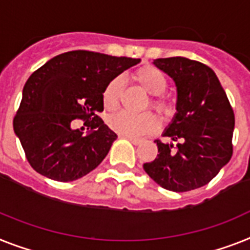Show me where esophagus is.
<instances>
[{
  "instance_id": "34e87169",
  "label": "esophagus",
  "mask_w": 250,
  "mask_h": 250,
  "mask_svg": "<svg viewBox=\"0 0 250 250\" xmlns=\"http://www.w3.org/2000/svg\"><path fill=\"white\" fill-rule=\"evenodd\" d=\"M123 138H125V139L130 140L131 143L134 144V146H139L140 143H142V139H139V138H134V137H127V135H121Z\"/></svg>"
}]
</instances>
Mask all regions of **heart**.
<instances>
[{
	"instance_id": "heart-1",
	"label": "heart",
	"mask_w": 250,
	"mask_h": 250,
	"mask_svg": "<svg viewBox=\"0 0 250 250\" xmlns=\"http://www.w3.org/2000/svg\"><path fill=\"white\" fill-rule=\"evenodd\" d=\"M133 79L140 85V88L147 92L149 96L154 97L150 101V104L154 110L162 115H171L174 107L168 101L160 98L158 96L164 94L167 89V79L165 75L153 66H143L133 74ZM123 79L120 76L113 78L104 86L102 93L103 106L107 110H115L120 102L123 92ZM108 126L127 137H140L144 134H149L158 127V121L154 115L147 112L143 115H131L127 112H117L108 119Z\"/></svg>"
}]
</instances>
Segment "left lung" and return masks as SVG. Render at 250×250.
I'll use <instances>...</instances> for the list:
<instances>
[{
	"instance_id": "1",
	"label": "left lung",
	"mask_w": 250,
	"mask_h": 250,
	"mask_svg": "<svg viewBox=\"0 0 250 250\" xmlns=\"http://www.w3.org/2000/svg\"><path fill=\"white\" fill-rule=\"evenodd\" d=\"M153 63L176 85V113L165 129L172 143H157L158 154L143 165L160 187L189 191L208 184L232 156L235 116L213 70L185 57L157 59Z\"/></svg>"
}]
</instances>
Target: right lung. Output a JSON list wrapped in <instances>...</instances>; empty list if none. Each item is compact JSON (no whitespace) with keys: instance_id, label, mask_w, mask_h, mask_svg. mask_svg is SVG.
<instances>
[{"instance_id":"right-lung-1","label":"right lung","mask_w":250,"mask_h":250,"mask_svg":"<svg viewBox=\"0 0 250 250\" xmlns=\"http://www.w3.org/2000/svg\"><path fill=\"white\" fill-rule=\"evenodd\" d=\"M139 62L140 59L70 51L29 76L14 131L37 172L66 183L85 176L104 160L117 135L97 115L103 111V89ZM76 118L86 120L88 133L73 129Z\"/></svg>"}]
</instances>
